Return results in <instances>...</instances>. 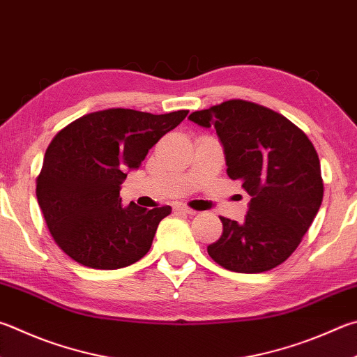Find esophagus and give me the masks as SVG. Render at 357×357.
<instances>
[{
    "label": "esophagus",
    "instance_id": "34e87169",
    "mask_svg": "<svg viewBox=\"0 0 357 357\" xmlns=\"http://www.w3.org/2000/svg\"><path fill=\"white\" fill-rule=\"evenodd\" d=\"M174 211H178V212H183V213H187V215H195V211L193 209H190V207H187V206H184V204H176L173 207Z\"/></svg>",
    "mask_w": 357,
    "mask_h": 357
}]
</instances>
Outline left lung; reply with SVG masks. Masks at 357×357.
Listing matches in <instances>:
<instances>
[{"instance_id": "obj_1", "label": "left lung", "mask_w": 357, "mask_h": 357, "mask_svg": "<svg viewBox=\"0 0 357 357\" xmlns=\"http://www.w3.org/2000/svg\"><path fill=\"white\" fill-rule=\"evenodd\" d=\"M213 128L228 176L251 197L243 223L220 217L223 232L207 252L223 268L262 273L296 250L323 199L320 159L312 142L286 116L245 100L189 115Z\"/></svg>"}]
</instances>
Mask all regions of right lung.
I'll return each instance as SVG.
<instances>
[{"instance_id":"obj_1","label":"right lung","mask_w":357,"mask_h":357,"mask_svg":"<svg viewBox=\"0 0 357 357\" xmlns=\"http://www.w3.org/2000/svg\"><path fill=\"white\" fill-rule=\"evenodd\" d=\"M189 111L153 115L106 109L70 123L51 140L37 176L36 195L59 248L96 270L128 267L151 248L170 206H121L128 170H137L162 135Z\"/></svg>"}]
</instances>
